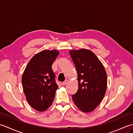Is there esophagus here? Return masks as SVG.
Masks as SVG:
<instances>
[{
    "instance_id": "34e87169",
    "label": "esophagus",
    "mask_w": 133,
    "mask_h": 133,
    "mask_svg": "<svg viewBox=\"0 0 133 133\" xmlns=\"http://www.w3.org/2000/svg\"><path fill=\"white\" fill-rule=\"evenodd\" d=\"M68 82H69V80L66 79L62 83V86H65V85H66V84H67V83H68Z\"/></svg>"
}]
</instances>
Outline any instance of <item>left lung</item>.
<instances>
[{
  "label": "left lung",
  "mask_w": 133,
  "mask_h": 133,
  "mask_svg": "<svg viewBox=\"0 0 133 133\" xmlns=\"http://www.w3.org/2000/svg\"><path fill=\"white\" fill-rule=\"evenodd\" d=\"M78 73V90L73 102L81 111H92L102 101L107 90V74L102 63L91 50H71Z\"/></svg>",
  "instance_id": "8db88e82"
}]
</instances>
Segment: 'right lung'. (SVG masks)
Wrapping results in <instances>:
<instances>
[{"label": "right lung", "mask_w": 133, "mask_h": 133, "mask_svg": "<svg viewBox=\"0 0 133 133\" xmlns=\"http://www.w3.org/2000/svg\"><path fill=\"white\" fill-rule=\"evenodd\" d=\"M56 50H44L30 59L23 72L22 83L26 100L38 111H44L51 105L58 86L52 69L59 55Z\"/></svg>", "instance_id": "right-lung-1"}]
</instances>
